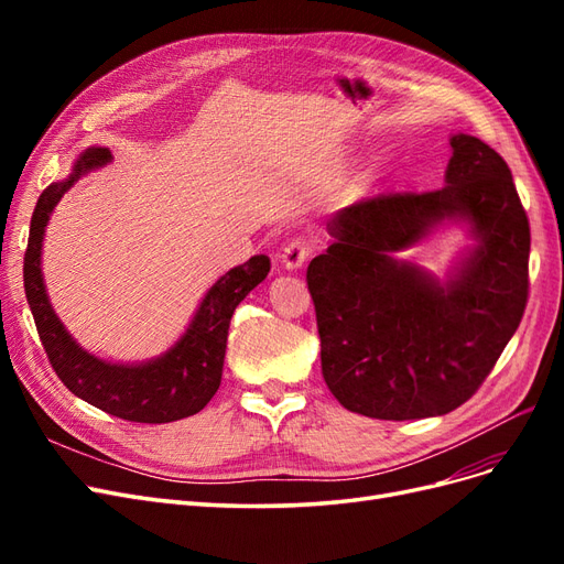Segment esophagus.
Returning <instances> with one entry per match:
<instances>
[{
  "instance_id": "1",
  "label": "esophagus",
  "mask_w": 564,
  "mask_h": 564,
  "mask_svg": "<svg viewBox=\"0 0 564 564\" xmlns=\"http://www.w3.org/2000/svg\"><path fill=\"white\" fill-rule=\"evenodd\" d=\"M313 242L305 240V237H294V240H289L282 249V263L289 268V270H296L301 268L305 261L311 259L313 253Z\"/></svg>"
}]
</instances>
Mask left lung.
<instances>
[{
  "label": "left lung",
  "instance_id": "8db88e82",
  "mask_svg": "<svg viewBox=\"0 0 564 564\" xmlns=\"http://www.w3.org/2000/svg\"><path fill=\"white\" fill-rule=\"evenodd\" d=\"M447 185L386 193L338 212L334 245L308 265L322 377L350 412L386 421L449 414L470 400L520 327L529 296V218L513 174L475 135H452ZM445 217L481 240L440 285L391 259Z\"/></svg>",
  "mask_w": 564,
  "mask_h": 564
}]
</instances>
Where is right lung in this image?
<instances>
[{
    "mask_svg": "<svg viewBox=\"0 0 564 564\" xmlns=\"http://www.w3.org/2000/svg\"><path fill=\"white\" fill-rule=\"evenodd\" d=\"M108 160L110 150L106 148L87 150L77 160L70 176L61 183H51L40 195L37 207L32 212L23 261L25 296L48 362L67 390L124 421H178L197 414L216 395L220 373H224L230 317L251 289L265 280L270 259L253 256L245 265L226 272L204 296L183 338L158 360L145 365H110L82 350L51 311L42 282L40 253L48 214L54 212L63 193L82 174L104 166Z\"/></svg>",
    "mask_w": 564,
    "mask_h": 564,
    "instance_id": "1",
    "label": "right lung"
}]
</instances>
